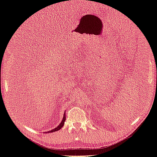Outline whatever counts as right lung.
Returning <instances> with one entry per match:
<instances>
[{
    "label": "right lung",
    "instance_id": "1",
    "mask_svg": "<svg viewBox=\"0 0 157 157\" xmlns=\"http://www.w3.org/2000/svg\"><path fill=\"white\" fill-rule=\"evenodd\" d=\"M66 116H65V111L64 112V114H63V118H62V121H61V122H60V124L58 126H56L55 128H54V129H52V130H50V131H48V132H45L44 133L46 134V133H52V132H56V131H58L61 128H62L65 124V118Z\"/></svg>",
    "mask_w": 157,
    "mask_h": 157
}]
</instances>
